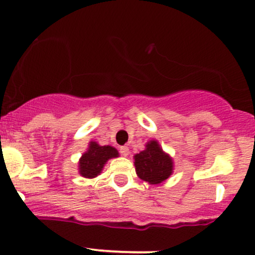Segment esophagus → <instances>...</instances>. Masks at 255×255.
Listing matches in <instances>:
<instances>
[{"instance_id": "obj_1", "label": "esophagus", "mask_w": 255, "mask_h": 255, "mask_svg": "<svg viewBox=\"0 0 255 255\" xmlns=\"http://www.w3.org/2000/svg\"><path fill=\"white\" fill-rule=\"evenodd\" d=\"M120 152H121L122 156L127 157L128 154H129V147H128V146H121V147H120Z\"/></svg>"}]
</instances>
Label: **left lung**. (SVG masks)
Here are the masks:
<instances>
[{
	"instance_id": "left-lung-1",
	"label": "left lung",
	"mask_w": 255,
	"mask_h": 255,
	"mask_svg": "<svg viewBox=\"0 0 255 255\" xmlns=\"http://www.w3.org/2000/svg\"><path fill=\"white\" fill-rule=\"evenodd\" d=\"M133 158L136 175L150 184L164 182L174 172V160L154 139L146 142L145 150L134 154Z\"/></svg>"
}]
</instances>
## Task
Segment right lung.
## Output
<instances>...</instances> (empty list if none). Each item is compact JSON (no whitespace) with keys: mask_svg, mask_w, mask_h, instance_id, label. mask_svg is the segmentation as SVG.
<instances>
[{"mask_svg":"<svg viewBox=\"0 0 255 255\" xmlns=\"http://www.w3.org/2000/svg\"><path fill=\"white\" fill-rule=\"evenodd\" d=\"M115 147L109 145L101 146L97 141H90L89 147L84 152L78 163L79 174L85 178H95L101 174L104 165L111 158L119 157Z\"/></svg>","mask_w":255,"mask_h":255,"instance_id":"right-lung-1","label":"right lung"}]
</instances>
